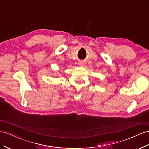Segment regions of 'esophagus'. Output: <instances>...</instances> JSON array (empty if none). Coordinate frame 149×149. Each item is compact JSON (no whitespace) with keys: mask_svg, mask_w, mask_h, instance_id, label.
Wrapping results in <instances>:
<instances>
[{"mask_svg":"<svg viewBox=\"0 0 149 149\" xmlns=\"http://www.w3.org/2000/svg\"><path fill=\"white\" fill-rule=\"evenodd\" d=\"M79 66H83V65H84V63H83V62H79Z\"/></svg>","mask_w":149,"mask_h":149,"instance_id":"esophagus-1","label":"esophagus"}]
</instances>
